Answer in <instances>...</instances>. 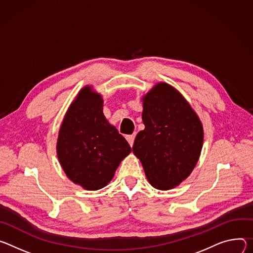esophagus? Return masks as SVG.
Wrapping results in <instances>:
<instances>
[{"label":"esophagus","instance_id":"34e87169","mask_svg":"<svg viewBox=\"0 0 253 253\" xmlns=\"http://www.w3.org/2000/svg\"><path fill=\"white\" fill-rule=\"evenodd\" d=\"M126 141L128 142L129 146L131 147L133 145V142H134V137H135V134H128L126 136Z\"/></svg>","mask_w":253,"mask_h":253}]
</instances>
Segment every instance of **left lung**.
<instances>
[{
    "instance_id": "8db88e82",
    "label": "left lung",
    "mask_w": 253,
    "mask_h": 253,
    "mask_svg": "<svg viewBox=\"0 0 253 253\" xmlns=\"http://www.w3.org/2000/svg\"><path fill=\"white\" fill-rule=\"evenodd\" d=\"M145 129L132 152L150 184L159 190L180 185L192 173L203 146V126L189 102L170 84L160 82L143 97Z\"/></svg>"
}]
</instances>
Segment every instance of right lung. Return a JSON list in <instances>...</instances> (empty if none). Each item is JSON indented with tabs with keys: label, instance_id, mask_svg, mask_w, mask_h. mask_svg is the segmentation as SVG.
<instances>
[{
	"label": "right lung",
	"instance_id": "right-lung-1",
	"mask_svg": "<svg viewBox=\"0 0 253 253\" xmlns=\"http://www.w3.org/2000/svg\"><path fill=\"white\" fill-rule=\"evenodd\" d=\"M103 100L90 86L70 104L57 139V156L66 176L89 191L105 187L131 152L126 138L102 112Z\"/></svg>",
	"mask_w": 253,
	"mask_h": 253
}]
</instances>
